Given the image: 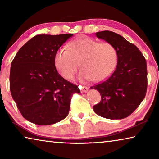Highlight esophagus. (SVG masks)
<instances>
[{
    "label": "esophagus",
    "instance_id": "esophagus-1",
    "mask_svg": "<svg viewBox=\"0 0 159 159\" xmlns=\"http://www.w3.org/2000/svg\"><path fill=\"white\" fill-rule=\"evenodd\" d=\"M80 92H81V93H86L88 90V87H87V86H84V85H83V87L80 86Z\"/></svg>",
    "mask_w": 159,
    "mask_h": 159
}]
</instances>
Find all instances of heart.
I'll return each instance as SVG.
<instances>
[{
	"label": "heart",
	"mask_w": 159,
	"mask_h": 159,
	"mask_svg": "<svg viewBox=\"0 0 159 159\" xmlns=\"http://www.w3.org/2000/svg\"><path fill=\"white\" fill-rule=\"evenodd\" d=\"M118 57L117 50L112 44L83 37L72 42L69 50H59L54 61L56 69L64 79H71L79 64L82 69L79 76L80 80L101 82L114 72Z\"/></svg>",
	"instance_id": "heart-1"
}]
</instances>
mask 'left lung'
<instances>
[{
  "mask_svg": "<svg viewBox=\"0 0 159 159\" xmlns=\"http://www.w3.org/2000/svg\"><path fill=\"white\" fill-rule=\"evenodd\" d=\"M98 39L112 44L118 52L116 70L106 80L90 87L101 95L93 106L97 114L108 119H122L138 108L146 95L147 69L144 57L135 45L113 31L97 32Z\"/></svg>",
  "mask_w": 159,
  "mask_h": 159,
  "instance_id": "obj_1",
  "label": "left lung"
}]
</instances>
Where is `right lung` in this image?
Returning <instances> with one entry per match:
<instances>
[{
  "mask_svg": "<svg viewBox=\"0 0 159 159\" xmlns=\"http://www.w3.org/2000/svg\"><path fill=\"white\" fill-rule=\"evenodd\" d=\"M73 34H39L21 47L11 63L10 90L23 117L39 125L61 121L69 114L77 85L55 68V53Z\"/></svg>",
  "mask_w": 159,
  "mask_h": 159,
  "instance_id": "obj_1",
  "label": "right lung"
}]
</instances>
